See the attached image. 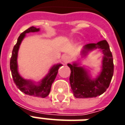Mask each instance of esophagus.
I'll return each mask as SVG.
<instances>
[{"label":"esophagus","mask_w":125,"mask_h":125,"mask_svg":"<svg viewBox=\"0 0 125 125\" xmlns=\"http://www.w3.org/2000/svg\"><path fill=\"white\" fill-rule=\"evenodd\" d=\"M63 62L65 63H68L70 61V57H69L68 55H65L63 57Z\"/></svg>","instance_id":"34e87169"}]
</instances>
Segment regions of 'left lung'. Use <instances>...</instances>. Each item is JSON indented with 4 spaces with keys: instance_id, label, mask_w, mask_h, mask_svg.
<instances>
[{
    "instance_id": "8db88e82",
    "label": "left lung",
    "mask_w": 125,
    "mask_h": 125,
    "mask_svg": "<svg viewBox=\"0 0 125 125\" xmlns=\"http://www.w3.org/2000/svg\"><path fill=\"white\" fill-rule=\"evenodd\" d=\"M97 49L102 52L103 57L101 71L96 78H92L90 71L84 66H81L80 62L68 63L71 70L70 84L76 98L96 97L103 94L110 85L114 72V64L113 55L107 41L102 40L96 43L85 45L81 51L82 57H86L89 53Z\"/></svg>"
}]
</instances>
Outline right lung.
Returning <instances> with one entry per match:
<instances>
[{
	"mask_svg": "<svg viewBox=\"0 0 125 125\" xmlns=\"http://www.w3.org/2000/svg\"><path fill=\"white\" fill-rule=\"evenodd\" d=\"M40 31L39 28L31 27L27 29L26 31L21 33L17 39V42L12 49V55L10 61V69L11 71L13 81L16 86L21 91L25 94L36 97L45 98L49 95L52 85L56 78L58 69L62 64L57 63L50 68L49 72L41 81L35 82L31 80H26L23 78L19 73L18 70L17 57L18 52L20 47V45L25 37L26 34L29 33H34Z\"/></svg>",
	"mask_w": 125,
	"mask_h": 125,
	"instance_id": "add662e5",
	"label": "right lung"
}]
</instances>
